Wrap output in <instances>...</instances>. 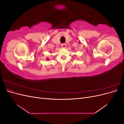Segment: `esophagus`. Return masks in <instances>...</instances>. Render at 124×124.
I'll use <instances>...</instances> for the list:
<instances>
[{
    "instance_id": "esophagus-1",
    "label": "esophagus",
    "mask_w": 124,
    "mask_h": 124,
    "mask_svg": "<svg viewBox=\"0 0 124 124\" xmlns=\"http://www.w3.org/2000/svg\"><path fill=\"white\" fill-rule=\"evenodd\" d=\"M61 46H62V47H63V48H65V47H66V44L65 43H62V44Z\"/></svg>"
}]
</instances>
